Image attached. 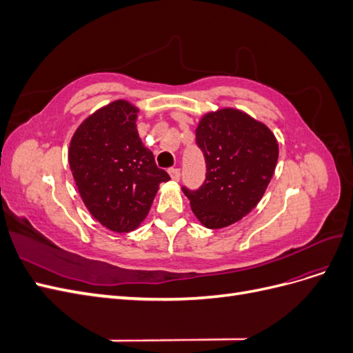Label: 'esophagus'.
I'll use <instances>...</instances> for the list:
<instances>
[{"label":"esophagus","instance_id":"34e87169","mask_svg":"<svg viewBox=\"0 0 353 353\" xmlns=\"http://www.w3.org/2000/svg\"><path fill=\"white\" fill-rule=\"evenodd\" d=\"M169 175H170V178H172L174 181H179V178H181V170L178 169V168H169Z\"/></svg>","mask_w":353,"mask_h":353}]
</instances>
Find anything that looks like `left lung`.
I'll return each mask as SVG.
<instances>
[{"label":"left lung","mask_w":353,"mask_h":353,"mask_svg":"<svg viewBox=\"0 0 353 353\" xmlns=\"http://www.w3.org/2000/svg\"><path fill=\"white\" fill-rule=\"evenodd\" d=\"M196 143L205 156L206 179L197 190L183 191L206 228L228 227L262 199L279 160V143L268 126L236 109L203 116Z\"/></svg>","instance_id":"left-lung-1"}]
</instances>
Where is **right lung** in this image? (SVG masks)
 <instances>
[{
  "instance_id": "right-lung-1",
  "label": "right lung",
  "mask_w": 353,
  "mask_h": 353,
  "mask_svg": "<svg viewBox=\"0 0 353 353\" xmlns=\"http://www.w3.org/2000/svg\"><path fill=\"white\" fill-rule=\"evenodd\" d=\"M138 109L116 100L85 119L73 134L69 165L91 215L114 232H130L145 219L160 183L159 169L137 131Z\"/></svg>"
}]
</instances>
